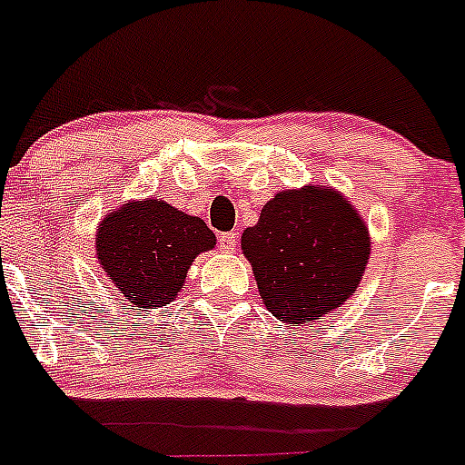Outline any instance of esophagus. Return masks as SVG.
I'll use <instances>...</instances> for the list:
<instances>
[{
	"label": "esophagus",
	"instance_id": "34e87169",
	"mask_svg": "<svg viewBox=\"0 0 465 465\" xmlns=\"http://www.w3.org/2000/svg\"><path fill=\"white\" fill-rule=\"evenodd\" d=\"M219 246H221V252H225V253L235 252L237 232H223V235L219 237Z\"/></svg>",
	"mask_w": 465,
	"mask_h": 465
}]
</instances>
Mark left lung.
<instances>
[{
  "mask_svg": "<svg viewBox=\"0 0 465 465\" xmlns=\"http://www.w3.org/2000/svg\"><path fill=\"white\" fill-rule=\"evenodd\" d=\"M363 216L332 186L279 191L242 232L262 305L283 323H312L342 307L371 258Z\"/></svg>",
  "mask_w": 465,
  "mask_h": 465,
  "instance_id": "obj_1",
  "label": "left lung"
}]
</instances>
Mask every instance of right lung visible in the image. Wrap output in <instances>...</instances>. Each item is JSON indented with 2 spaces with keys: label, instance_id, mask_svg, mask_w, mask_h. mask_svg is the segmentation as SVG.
<instances>
[{
  "label": "right lung",
  "instance_id": "right-lung-1",
  "mask_svg": "<svg viewBox=\"0 0 465 465\" xmlns=\"http://www.w3.org/2000/svg\"><path fill=\"white\" fill-rule=\"evenodd\" d=\"M216 235L160 197L127 200L97 223L94 256L130 307L143 312L174 302L200 253L212 252Z\"/></svg>",
  "mask_w": 465,
  "mask_h": 465
}]
</instances>
